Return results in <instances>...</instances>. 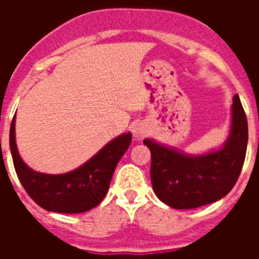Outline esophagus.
<instances>
[{"label": "esophagus", "mask_w": 259, "mask_h": 259, "mask_svg": "<svg viewBox=\"0 0 259 259\" xmlns=\"http://www.w3.org/2000/svg\"><path fill=\"white\" fill-rule=\"evenodd\" d=\"M132 133H133L134 138L141 140L142 137H145L146 134H148V126H146L145 123H142V122H138V123H136V125L133 126Z\"/></svg>", "instance_id": "esophagus-1"}]
</instances>
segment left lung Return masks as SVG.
Instances as JSON below:
<instances>
[{
    "instance_id": "8db88e82",
    "label": "left lung",
    "mask_w": 259,
    "mask_h": 259,
    "mask_svg": "<svg viewBox=\"0 0 259 259\" xmlns=\"http://www.w3.org/2000/svg\"><path fill=\"white\" fill-rule=\"evenodd\" d=\"M247 119L239 95H234L231 125L225 144L205 153L191 154L145 138L152 154L150 180L154 193L175 209H191L221 200L241 175L247 149Z\"/></svg>"
}]
</instances>
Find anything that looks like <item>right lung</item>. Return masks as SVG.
I'll use <instances>...</instances> for the list:
<instances>
[{
	"mask_svg": "<svg viewBox=\"0 0 259 259\" xmlns=\"http://www.w3.org/2000/svg\"><path fill=\"white\" fill-rule=\"evenodd\" d=\"M132 142V133L119 134L76 169L62 175L33 170L18 153L16 115L10 125L9 145L14 169L36 204L50 212L80 213L97 207L109 191L110 181Z\"/></svg>",
	"mask_w": 259,
	"mask_h": 259,
	"instance_id": "add662e5",
	"label": "right lung"
}]
</instances>
